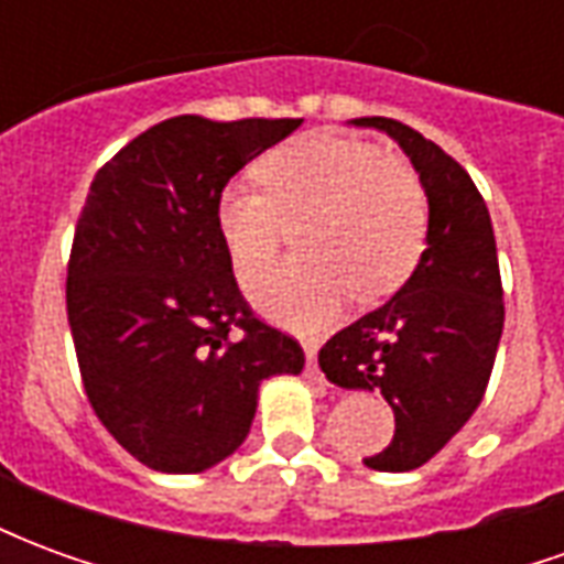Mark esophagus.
<instances>
[{
  "instance_id": "obj_1",
  "label": "esophagus",
  "mask_w": 564,
  "mask_h": 564,
  "mask_svg": "<svg viewBox=\"0 0 564 564\" xmlns=\"http://www.w3.org/2000/svg\"><path fill=\"white\" fill-rule=\"evenodd\" d=\"M305 378L311 383H319V387H326V378H323V371L317 366V347L314 344H305Z\"/></svg>"
}]
</instances>
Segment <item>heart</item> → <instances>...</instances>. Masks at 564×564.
Returning a JSON list of instances; mask_svg holds the SVG:
<instances>
[{"label": "heart", "mask_w": 564, "mask_h": 564, "mask_svg": "<svg viewBox=\"0 0 564 564\" xmlns=\"http://www.w3.org/2000/svg\"><path fill=\"white\" fill-rule=\"evenodd\" d=\"M265 193L232 181L217 198V232L238 281L273 258L286 228L302 263L247 283L250 302L286 329L314 332L392 295L423 257L429 205L404 162L362 141L311 135L259 162Z\"/></svg>", "instance_id": "heart-1"}]
</instances>
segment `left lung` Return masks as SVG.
<instances>
[{
    "label": "left lung",
    "mask_w": 564,
    "mask_h": 564,
    "mask_svg": "<svg viewBox=\"0 0 564 564\" xmlns=\"http://www.w3.org/2000/svg\"><path fill=\"white\" fill-rule=\"evenodd\" d=\"M350 123L387 132L404 150L429 198V229L414 274L387 305L332 335L319 368L341 390L390 402L395 435L366 465L411 471L471 420L492 375L505 326L496 235L468 172L435 141L390 117Z\"/></svg>",
    "instance_id": "1"
}]
</instances>
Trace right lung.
<instances>
[{
    "mask_svg": "<svg viewBox=\"0 0 564 564\" xmlns=\"http://www.w3.org/2000/svg\"><path fill=\"white\" fill-rule=\"evenodd\" d=\"M299 127L172 117L93 177L68 259V326L93 411L153 471L198 474L232 456L262 380L305 368L302 347L247 307L217 232L229 177Z\"/></svg>",
    "mask_w": 564,
    "mask_h": 564,
    "instance_id": "1",
    "label": "right lung"
}]
</instances>
